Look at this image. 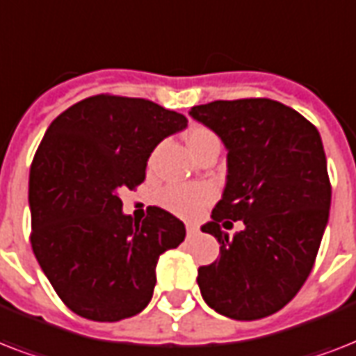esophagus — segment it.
Here are the masks:
<instances>
[{"instance_id":"1","label":"esophagus","mask_w":356,"mask_h":356,"mask_svg":"<svg viewBox=\"0 0 356 356\" xmlns=\"http://www.w3.org/2000/svg\"><path fill=\"white\" fill-rule=\"evenodd\" d=\"M197 233H200V231H197V227H195V225H186V236L194 238Z\"/></svg>"}]
</instances>
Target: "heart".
<instances>
[{"label":"heart","instance_id":"heart-1","mask_svg":"<svg viewBox=\"0 0 356 356\" xmlns=\"http://www.w3.org/2000/svg\"><path fill=\"white\" fill-rule=\"evenodd\" d=\"M214 140L218 138L205 127H192L186 134V144L190 149L200 147L207 142H214ZM212 195L214 192L207 184H173L164 190L162 205L175 212L177 216L194 218L211 203Z\"/></svg>","mask_w":356,"mask_h":356}]
</instances>
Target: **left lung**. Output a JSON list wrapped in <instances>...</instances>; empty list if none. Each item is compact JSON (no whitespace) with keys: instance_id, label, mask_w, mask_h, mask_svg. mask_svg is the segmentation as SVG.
<instances>
[{"instance_id":"8db88e82","label":"left lung","mask_w":356,"mask_h":356,"mask_svg":"<svg viewBox=\"0 0 356 356\" xmlns=\"http://www.w3.org/2000/svg\"><path fill=\"white\" fill-rule=\"evenodd\" d=\"M190 116L227 149L222 200L201 231L220 242V259L197 270L205 303L233 320L281 310L307 281L331 209V183L318 129L273 99L212 102ZM242 219L229 237L221 225Z\"/></svg>"}]
</instances>
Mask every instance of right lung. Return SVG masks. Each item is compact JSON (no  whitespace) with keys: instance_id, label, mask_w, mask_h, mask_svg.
Segmentation results:
<instances>
[{"instance_id":"1","label":"right lung","mask_w":356,"mask_h":356,"mask_svg":"<svg viewBox=\"0 0 356 356\" xmlns=\"http://www.w3.org/2000/svg\"><path fill=\"white\" fill-rule=\"evenodd\" d=\"M186 125L183 114L147 99L94 96L47 127L29 173L31 245L75 314L120 321L153 298L159 257L186 229L159 207L136 222L122 211L120 192L138 186L153 149Z\"/></svg>"}]
</instances>
